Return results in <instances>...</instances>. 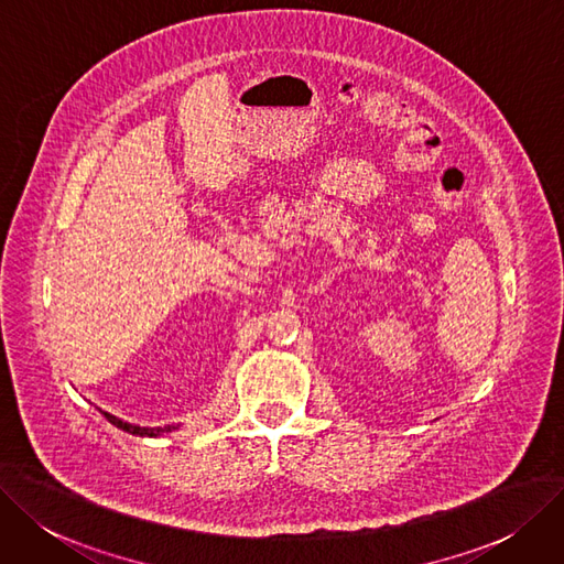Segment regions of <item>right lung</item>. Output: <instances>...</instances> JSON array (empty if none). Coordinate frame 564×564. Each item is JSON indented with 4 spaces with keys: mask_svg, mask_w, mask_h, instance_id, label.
<instances>
[{
    "mask_svg": "<svg viewBox=\"0 0 564 564\" xmlns=\"http://www.w3.org/2000/svg\"><path fill=\"white\" fill-rule=\"evenodd\" d=\"M112 425L116 427H120V431H124V433H131V435H141V437H156V435H162V433H171L173 427L171 425H164V427H141V425H133V423H127V421H122V419H118V416H112V414H108V412H101Z\"/></svg>",
    "mask_w": 564,
    "mask_h": 564,
    "instance_id": "add662e5",
    "label": "right lung"
}]
</instances>
